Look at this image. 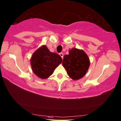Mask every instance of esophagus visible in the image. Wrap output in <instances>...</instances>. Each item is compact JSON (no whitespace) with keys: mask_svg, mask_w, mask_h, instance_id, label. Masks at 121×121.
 I'll return each mask as SVG.
<instances>
[{"mask_svg":"<svg viewBox=\"0 0 121 121\" xmlns=\"http://www.w3.org/2000/svg\"><path fill=\"white\" fill-rule=\"evenodd\" d=\"M59 55H60V56L61 57V58H63V53H62V52H61V53H59Z\"/></svg>","mask_w":121,"mask_h":121,"instance_id":"obj_1","label":"esophagus"}]
</instances>
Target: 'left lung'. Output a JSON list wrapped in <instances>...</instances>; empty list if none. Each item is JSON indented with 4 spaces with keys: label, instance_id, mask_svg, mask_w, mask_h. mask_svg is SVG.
<instances>
[{
    "label": "left lung",
    "instance_id": "left-lung-1",
    "mask_svg": "<svg viewBox=\"0 0 121 121\" xmlns=\"http://www.w3.org/2000/svg\"><path fill=\"white\" fill-rule=\"evenodd\" d=\"M62 65L67 70V74L73 80L82 78L88 69L90 61L88 56L82 50L76 48L69 51V54L65 55Z\"/></svg>",
    "mask_w": 121,
    "mask_h": 121
}]
</instances>
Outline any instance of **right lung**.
Masks as SVG:
<instances>
[{
    "label": "right lung",
    "instance_id": "obj_1",
    "mask_svg": "<svg viewBox=\"0 0 121 121\" xmlns=\"http://www.w3.org/2000/svg\"><path fill=\"white\" fill-rule=\"evenodd\" d=\"M61 62V57L50 52L45 45L37 50L30 60L33 71L41 79H46L51 76Z\"/></svg>",
    "mask_w": 121,
    "mask_h": 121
}]
</instances>
